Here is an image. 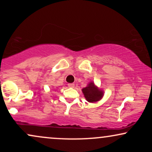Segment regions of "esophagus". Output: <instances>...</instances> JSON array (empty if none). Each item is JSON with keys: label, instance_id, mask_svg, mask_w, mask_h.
Masks as SVG:
<instances>
[{"label": "esophagus", "instance_id": "34e87169", "mask_svg": "<svg viewBox=\"0 0 152 152\" xmlns=\"http://www.w3.org/2000/svg\"><path fill=\"white\" fill-rule=\"evenodd\" d=\"M74 83H68V86L70 87V88H74Z\"/></svg>", "mask_w": 152, "mask_h": 152}]
</instances>
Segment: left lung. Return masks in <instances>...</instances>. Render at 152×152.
I'll return each mask as SVG.
<instances>
[{
    "label": "left lung",
    "mask_w": 152,
    "mask_h": 152,
    "mask_svg": "<svg viewBox=\"0 0 152 152\" xmlns=\"http://www.w3.org/2000/svg\"><path fill=\"white\" fill-rule=\"evenodd\" d=\"M82 92L87 102L90 103L98 102L104 96V91L96 86L94 82H90L88 86L82 89Z\"/></svg>",
    "instance_id": "left-lung-1"
}]
</instances>
